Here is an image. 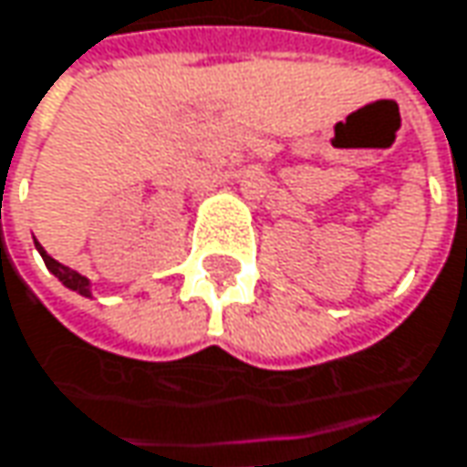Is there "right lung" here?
<instances>
[{
    "label": "right lung",
    "instance_id": "right-lung-1",
    "mask_svg": "<svg viewBox=\"0 0 467 467\" xmlns=\"http://www.w3.org/2000/svg\"><path fill=\"white\" fill-rule=\"evenodd\" d=\"M36 249L41 252V257H44V263H47V268L52 270L55 275H57L59 281L67 286V289H73V292L83 294V296H88V278H83L81 273H76V270H70L67 265H62V263H57L55 257H49L41 246L36 244Z\"/></svg>",
    "mask_w": 467,
    "mask_h": 467
}]
</instances>
